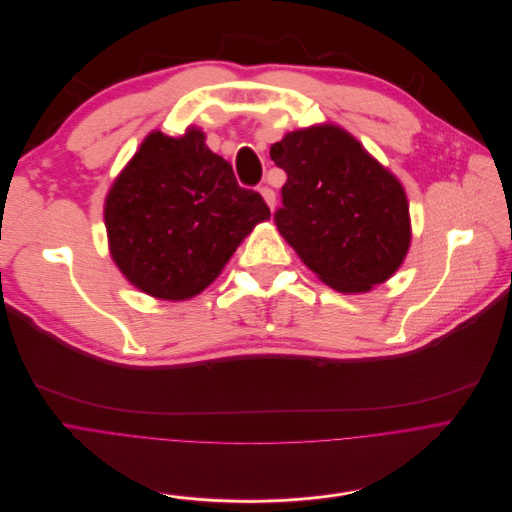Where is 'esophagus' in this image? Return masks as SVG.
I'll list each match as a JSON object with an SVG mask.
<instances>
[{
    "label": "esophagus",
    "mask_w": 512,
    "mask_h": 512,
    "mask_svg": "<svg viewBox=\"0 0 512 512\" xmlns=\"http://www.w3.org/2000/svg\"><path fill=\"white\" fill-rule=\"evenodd\" d=\"M260 193H262L264 201L268 203V208L274 210V206H276V193H274V189L268 187V185H262V187H260Z\"/></svg>",
    "instance_id": "34e87169"
}]
</instances>
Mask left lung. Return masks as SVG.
<instances>
[{
    "mask_svg": "<svg viewBox=\"0 0 512 512\" xmlns=\"http://www.w3.org/2000/svg\"><path fill=\"white\" fill-rule=\"evenodd\" d=\"M286 171L274 222L300 260L339 292H367L410 248V206L397 181L335 125L284 135L270 147Z\"/></svg>",
    "mask_w": 512,
    "mask_h": 512,
    "instance_id": "1",
    "label": "left lung"
}]
</instances>
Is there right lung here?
I'll list each match as a JSON object with an SVG mask.
<instances>
[{"label":"right lung","instance_id":"obj_1","mask_svg":"<svg viewBox=\"0 0 512 512\" xmlns=\"http://www.w3.org/2000/svg\"><path fill=\"white\" fill-rule=\"evenodd\" d=\"M270 218L262 195L238 185L206 135L151 133L105 201L111 256L139 290L185 300L208 288L240 242Z\"/></svg>","mask_w":512,"mask_h":512}]
</instances>
